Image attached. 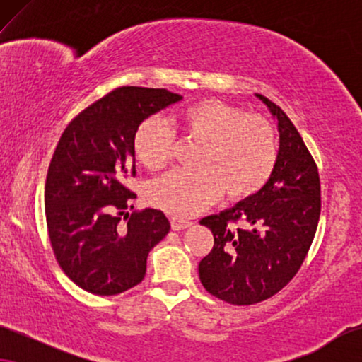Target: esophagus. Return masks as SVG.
I'll list each match as a JSON object with an SVG mask.
<instances>
[{
	"mask_svg": "<svg viewBox=\"0 0 362 362\" xmlns=\"http://www.w3.org/2000/svg\"><path fill=\"white\" fill-rule=\"evenodd\" d=\"M191 224L192 222L187 219H181V217H171L173 230H182V229H186V227H189Z\"/></svg>",
	"mask_w": 362,
	"mask_h": 362,
	"instance_id": "1",
	"label": "esophagus"
}]
</instances>
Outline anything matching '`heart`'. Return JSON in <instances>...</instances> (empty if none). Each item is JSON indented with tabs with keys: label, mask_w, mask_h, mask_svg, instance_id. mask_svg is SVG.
Here are the masks:
<instances>
[{
	"label": "heart",
	"mask_w": 362,
	"mask_h": 362,
	"mask_svg": "<svg viewBox=\"0 0 362 362\" xmlns=\"http://www.w3.org/2000/svg\"><path fill=\"white\" fill-rule=\"evenodd\" d=\"M177 125L185 136L202 141L197 170H173L151 181L146 199L155 207L173 216H192L222 191L235 201L257 194L274 175L279 138L265 117L206 98L186 107ZM175 143L176 130L158 117L143 120L133 136L138 161L148 170L168 165Z\"/></svg>",
	"instance_id": "heart-1"
}]
</instances>
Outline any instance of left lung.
<instances>
[{"instance_id":"8db88e82","label":"left lung","mask_w":362,"mask_h":362,"mask_svg":"<svg viewBox=\"0 0 362 362\" xmlns=\"http://www.w3.org/2000/svg\"><path fill=\"white\" fill-rule=\"evenodd\" d=\"M279 120L280 151L269 182L245 201L201 219L214 245L199 262V279L216 298L255 305L279 293L298 274L318 229V166L279 105L257 95Z\"/></svg>"}]
</instances>
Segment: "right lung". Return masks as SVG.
<instances>
[{
	"mask_svg": "<svg viewBox=\"0 0 362 362\" xmlns=\"http://www.w3.org/2000/svg\"><path fill=\"white\" fill-rule=\"evenodd\" d=\"M166 88L118 87L78 113L49 163L44 206L51 247L74 284L118 295L145 279L150 250L170 232L158 209H133V136L143 120L181 100Z\"/></svg>",
	"mask_w": 362,
	"mask_h": 362,
	"instance_id": "1",
	"label": "right lung"
}]
</instances>
